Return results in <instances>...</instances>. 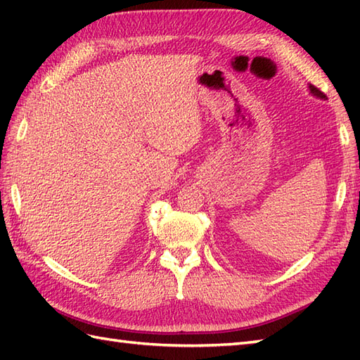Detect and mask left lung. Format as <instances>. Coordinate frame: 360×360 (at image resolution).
I'll return each mask as SVG.
<instances>
[{
    "instance_id": "left-lung-1",
    "label": "left lung",
    "mask_w": 360,
    "mask_h": 360,
    "mask_svg": "<svg viewBox=\"0 0 360 360\" xmlns=\"http://www.w3.org/2000/svg\"><path fill=\"white\" fill-rule=\"evenodd\" d=\"M309 91H311L312 94L317 96V97H320V98H326V96L322 93V91H320L319 88H316L314 85H309Z\"/></svg>"
}]
</instances>
